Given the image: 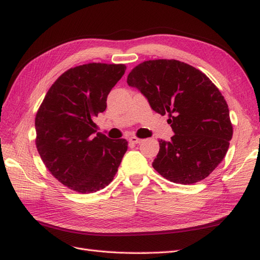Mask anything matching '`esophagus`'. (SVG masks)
I'll return each mask as SVG.
<instances>
[{
	"mask_svg": "<svg viewBox=\"0 0 260 260\" xmlns=\"http://www.w3.org/2000/svg\"><path fill=\"white\" fill-rule=\"evenodd\" d=\"M143 140H141V138H138V137H136V136H131L129 138H128V142L129 143H133V144H138V143H141Z\"/></svg>",
	"mask_w": 260,
	"mask_h": 260,
	"instance_id": "1",
	"label": "esophagus"
}]
</instances>
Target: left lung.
Here are the masks:
<instances>
[{
  "label": "left lung",
  "mask_w": 260,
  "mask_h": 260,
  "mask_svg": "<svg viewBox=\"0 0 260 260\" xmlns=\"http://www.w3.org/2000/svg\"><path fill=\"white\" fill-rule=\"evenodd\" d=\"M127 83L168 115L175 134L159 142L154 170L173 183L190 185L218 166L233 137L228 105L203 72L177 59H149L135 66Z\"/></svg>",
  "instance_id": "1"
}]
</instances>
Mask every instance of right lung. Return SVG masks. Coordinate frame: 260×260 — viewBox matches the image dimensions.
Masks as SVG:
<instances>
[{"mask_svg":"<svg viewBox=\"0 0 260 260\" xmlns=\"http://www.w3.org/2000/svg\"><path fill=\"white\" fill-rule=\"evenodd\" d=\"M124 64L88 63L72 68L47 90L35 116V144L45 167L70 189L89 194L115 176L127 141L98 132L94 119L106 110Z\"/></svg>","mask_w":260,"mask_h":260,"instance_id":"1","label":"right lung"}]
</instances>
